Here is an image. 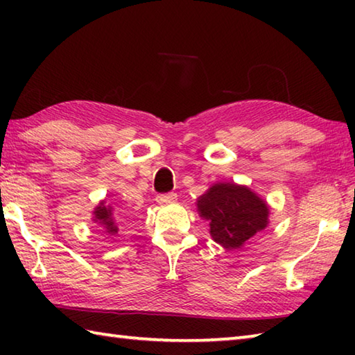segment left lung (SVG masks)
Here are the masks:
<instances>
[{
	"label": "left lung",
	"instance_id": "obj_1",
	"mask_svg": "<svg viewBox=\"0 0 355 355\" xmlns=\"http://www.w3.org/2000/svg\"><path fill=\"white\" fill-rule=\"evenodd\" d=\"M92 214H94V222H98L100 225H103L107 233L116 235V233L119 232V227L112 216V207L107 205L106 200H100L98 205L94 208Z\"/></svg>",
	"mask_w": 355,
	"mask_h": 355
}]
</instances>
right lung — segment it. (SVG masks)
<instances>
[{
	"mask_svg": "<svg viewBox=\"0 0 355 355\" xmlns=\"http://www.w3.org/2000/svg\"><path fill=\"white\" fill-rule=\"evenodd\" d=\"M200 218L209 220L213 241L225 249H241L269 224V207L244 184L214 183L197 199Z\"/></svg>",
	"mask_w": 355,
	"mask_h": 355,
	"instance_id": "add662e5",
	"label": "right lung"
}]
</instances>
